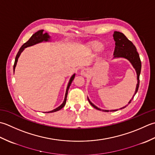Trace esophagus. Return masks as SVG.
I'll use <instances>...</instances> for the list:
<instances>
[{
    "mask_svg": "<svg viewBox=\"0 0 155 155\" xmlns=\"http://www.w3.org/2000/svg\"><path fill=\"white\" fill-rule=\"evenodd\" d=\"M86 73H87V71H86V69H83V70L81 71V74H82V75H86Z\"/></svg>",
    "mask_w": 155,
    "mask_h": 155,
    "instance_id": "1",
    "label": "esophagus"
}]
</instances>
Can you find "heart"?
I'll return each instance as SVG.
<instances>
[{"mask_svg":"<svg viewBox=\"0 0 155 155\" xmlns=\"http://www.w3.org/2000/svg\"><path fill=\"white\" fill-rule=\"evenodd\" d=\"M104 45L102 42L98 41H94L87 45V49L90 52H97L102 49Z\"/></svg>","mask_w":155,"mask_h":155,"instance_id":"1","label":"heart"}]
</instances>
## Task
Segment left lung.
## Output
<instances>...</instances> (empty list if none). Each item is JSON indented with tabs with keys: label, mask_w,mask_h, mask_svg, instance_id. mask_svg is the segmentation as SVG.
<instances>
[{
	"label": "left lung",
	"mask_w": 155,
	"mask_h": 155,
	"mask_svg": "<svg viewBox=\"0 0 155 155\" xmlns=\"http://www.w3.org/2000/svg\"><path fill=\"white\" fill-rule=\"evenodd\" d=\"M113 36H114V41H116L115 42L116 46H115L114 51V58H124L128 59L132 64V65H133V67L135 68L136 71H137L138 83L137 85V88H136L135 93L132 98V100L133 99L134 96H135V94L137 92V91L138 90V87H139V83H140L139 77H140V71H141V61L139 57V54L138 53L137 51V48H136V47L134 46V44L132 43V42L130 41L122 33L119 32V31H114ZM87 100L89 101L90 104L94 107V108H95L96 109L98 110H101L100 108H97V107L94 106V104L90 102L89 99L87 98ZM132 100H130V102H128V104H130ZM126 106L123 107V108H121L120 109L124 108ZM103 111L109 112V110H103ZM110 111L111 112L116 111V110H110Z\"/></svg>",
	"instance_id": "1"
}]
</instances>
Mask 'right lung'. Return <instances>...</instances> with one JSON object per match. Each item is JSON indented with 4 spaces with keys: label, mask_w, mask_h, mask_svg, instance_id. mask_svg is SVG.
Instances as JSON below:
<instances>
[{
    "label": "right lung",
    "mask_w": 155,
    "mask_h": 155,
    "mask_svg": "<svg viewBox=\"0 0 155 155\" xmlns=\"http://www.w3.org/2000/svg\"><path fill=\"white\" fill-rule=\"evenodd\" d=\"M43 30H40V31H37V32H36L35 33H34V34L31 37L30 39H29V40H28L26 43H25L23 45H22V47H21L20 49H19V51H18L17 55H16L15 64H14V66H13V70H14V71H15V67H16V65H17V61H18V57L20 56V54L21 53V52L23 51L25 48H26V47H27L33 45H35V44H36V43L42 42V41H47L49 40V36L48 35H47V33L43 34ZM74 78H75V74L72 75V77L71 78L70 80H69V81L68 86V87H67V90H66L65 99H64V102H63V104H61V106H59L58 107V108H55V109H54V110H51V111H49V112H48L47 113L55 112L58 111V110H61V108H64V106L65 105L66 100H67L68 90H69V87H70L71 84L72 83V81H73Z\"/></svg>",
    "instance_id": "1"
}]
</instances>
